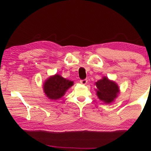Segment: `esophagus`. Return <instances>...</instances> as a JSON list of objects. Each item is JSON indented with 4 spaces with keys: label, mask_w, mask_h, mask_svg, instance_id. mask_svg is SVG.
<instances>
[{
    "label": "esophagus",
    "mask_w": 151,
    "mask_h": 151,
    "mask_svg": "<svg viewBox=\"0 0 151 151\" xmlns=\"http://www.w3.org/2000/svg\"><path fill=\"white\" fill-rule=\"evenodd\" d=\"M87 82H88V81L86 80V79H84V80H81L80 81V83L81 84H83V85H86V84L87 83Z\"/></svg>",
    "instance_id": "obj_1"
}]
</instances>
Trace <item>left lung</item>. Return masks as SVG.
I'll use <instances>...</instances> for the list:
<instances>
[{
	"label": "left lung",
	"mask_w": 151,
	"mask_h": 151,
	"mask_svg": "<svg viewBox=\"0 0 151 151\" xmlns=\"http://www.w3.org/2000/svg\"><path fill=\"white\" fill-rule=\"evenodd\" d=\"M94 85H96V94L99 99L105 104H111L114 102L120 93L118 85L106 76H103Z\"/></svg>",
	"instance_id": "obj_1"
}]
</instances>
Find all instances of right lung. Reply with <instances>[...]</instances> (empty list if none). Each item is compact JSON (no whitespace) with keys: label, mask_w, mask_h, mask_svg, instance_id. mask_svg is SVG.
<instances>
[{"label":"right lung","mask_w":151,"mask_h":151,"mask_svg":"<svg viewBox=\"0 0 151 151\" xmlns=\"http://www.w3.org/2000/svg\"><path fill=\"white\" fill-rule=\"evenodd\" d=\"M74 85V82L55 74L47 78L43 84V91L50 100H58L65 95L66 92Z\"/></svg>","instance_id":"1"}]
</instances>
